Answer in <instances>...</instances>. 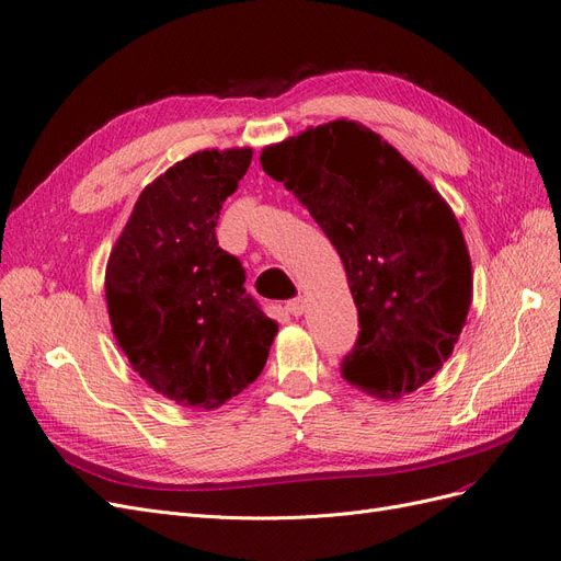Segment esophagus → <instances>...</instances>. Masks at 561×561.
Returning <instances> with one entry per match:
<instances>
[{"label":"esophagus","instance_id":"1","mask_svg":"<svg viewBox=\"0 0 561 561\" xmlns=\"http://www.w3.org/2000/svg\"><path fill=\"white\" fill-rule=\"evenodd\" d=\"M286 312L294 314V317H300L305 312V298H294L286 302Z\"/></svg>","mask_w":561,"mask_h":561}]
</instances>
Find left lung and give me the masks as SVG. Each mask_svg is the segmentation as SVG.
<instances>
[{"instance_id":"1","label":"left lung","mask_w":561,"mask_h":561,"mask_svg":"<svg viewBox=\"0 0 561 561\" xmlns=\"http://www.w3.org/2000/svg\"><path fill=\"white\" fill-rule=\"evenodd\" d=\"M337 249L358 310L350 385L401 399L436 375L471 307L461 228L438 191L366 125L331 121L261 153Z\"/></svg>"}]
</instances>
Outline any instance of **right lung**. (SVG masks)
Listing matches in <instances>:
<instances>
[{
    "instance_id": "right-lung-1",
    "label": "right lung",
    "mask_w": 561,
    "mask_h": 561,
    "mask_svg": "<svg viewBox=\"0 0 561 561\" xmlns=\"http://www.w3.org/2000/svg\"><path fill=\"white\" fill-rule=\"evenodd\" d=\"M251 149L197 151L141 191L106 265L121 350L179 405L214 410L261 375L277 323L247 294L244 267L216 221Z\"/></svg>"
}]
</instances>
